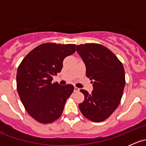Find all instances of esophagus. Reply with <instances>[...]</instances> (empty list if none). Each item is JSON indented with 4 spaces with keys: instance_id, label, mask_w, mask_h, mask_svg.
Instances as JSON below:
<instances>
[{
    "instance_id": "esophagus-1",
    "label": "esophagus",
    "mask_w": 146,
    "mask_h": 146,
    "mask_svg": "<svg viewBox=\"0 0 146 146\" xmlns=\"http://www.w3.org/2000/svg\"><path fill=\"white\" fill-rule=\"evenodd\" d=\"M79 88L77 87H74V92H78Z\"/></svg>"
}]
</instances>
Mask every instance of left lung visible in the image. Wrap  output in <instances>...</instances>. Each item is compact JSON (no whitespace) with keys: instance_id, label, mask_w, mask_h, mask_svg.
<instances>
[{"instance_id":"left-lung-1","label":"left lung","mask_w":146,"mask_h":146,"mask_svg":"<svg viewBox=\"0 0 146 146\" xmlns=\"http://www.w3.org/2000/svg\"><path fill=\"white\" fill-rule=\"evenodd\" d=\"M76 51L86 67V76L92 80L90 94L80 90L85 96L78 107L84 117L100 122L118 107L125 86V72L121 62L107 47L98 44L78 45Z\"/></svg>"}]
</instances>
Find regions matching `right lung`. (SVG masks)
Returning <instances> with one entry per match:
<instances>
[{
	"mask_svg": "<svg viewBox=\"0 0 146 146\" xmlns=\"http://www.w3.org/2000/svg\"><path fill=\"white\" fill-rule=\"evenodd\" d=\"M76 44L46 43L38 46L22 61L16 81L18 95L29 115L43 123L60 117L73 85L52 82L60 73L63 61L76 51Z\"/></svg>",
	"mask_w": 146,
	"mask_h": 146,
	"instance_id": "1",
	"label": "right lung"
}]
</instances>
